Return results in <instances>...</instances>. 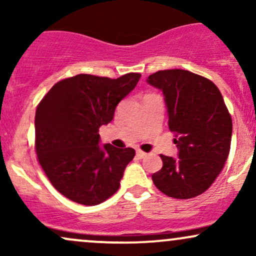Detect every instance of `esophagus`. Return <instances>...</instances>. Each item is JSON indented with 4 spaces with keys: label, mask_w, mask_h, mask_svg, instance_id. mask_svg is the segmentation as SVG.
I'll use <instances>...</instances> for the list:
<instances>
[{
    "label": "esophagus",
    "mask_w": 256,
    "mask_h": 256,
    "mask_svg": "<svg viewBox=\"0 0 256 256\" xmlns=\"http://www.w3.org/2000/svg\"><path fill=\"white\" fill-rule=\"evenodd\" d=\"M146 152H142V150H137L136 152V156L138 158H144L146 156Z\"/></svg>",
    "instance_id": "esophagus-1"
}]
</instances>
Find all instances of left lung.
Here are the masks:
<instances>
[{
    "label": "left lung",
    "mask_w": 256,
    "mask_h": 256,
    "mask_svg": "<svg viewBox=\"0 0 256 256\" xmlns=\"http://www.w3.org/2000/svg\"><path fill=\"white\" fill-rule=\"evenodd\" d=\"M146 83L165 96L178 148V158L160 155L162 168L152 176V182L170 198L201 195L222 172L230 152L232 120L224 98L213 82L185 70L155 72Z\"/></svg>",
    "instance_id": "1"
}]
</instances>
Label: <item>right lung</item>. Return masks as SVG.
I'll return each mask as SVG.
<instances>
[{
    "instance_id": "1",
    "label": "right lung",
    "mask_w": 256,
    "mask_h": 256,
    "mask_svg": "<svg viewBox=\"0 0 256 256\" xmlns=\"http://www.w3.org/2000/svg\"><path fill=\"white\" fill-rule=\"evenodd\" d=\"M140 78V73L116 79L78 74L55 84L38 104V161L64 198L95 206L118 192L134 149L100 146L98 128L113 120L116 106Z\"/></svg>"
}]
</instances>
